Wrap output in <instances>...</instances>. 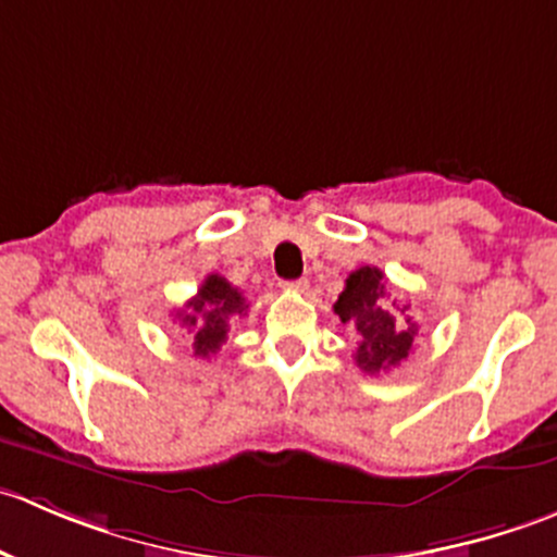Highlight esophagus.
<instances>
[{"label":"esophagus","mask_w":557,"mask_h":557,"mask_svg":"<svg viewBox=\"0 0 557 557\" xmlns=\"http://www.w3.org/2000/svg\"><path fill=\"white\" fill-rule=\"evenodd\" d=\"M285 290H307L310 285H307V280H288V283H283Z\"/></svg>","instance_id":"obj_1"}]
</instances>
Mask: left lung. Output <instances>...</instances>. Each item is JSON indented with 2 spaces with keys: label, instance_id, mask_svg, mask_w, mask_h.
<instances>
[{
  "label": "left lung",
  "instance_id": "1",
  "mask_svg": "<svg viewBox=\"0 0 557 557\" xmlns=\"http://www.w3.org/2000/svg\"><path fill=\"white\" fill-rule=\"evenodd\" d=\"M334 312L339 314L342 323L356 325L361 336L356 347V363L369 374L398 367L418 342V325L409 318L401 323L387 310L385 280L377 267H361L345 280V290L336 299ZM398 312L404 314L407 307Z\"/></svg>",
  "mask_w": 557,
  "mask_h": 557
}]
</instances>
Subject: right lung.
Masks as SVG:
<instances>
[{
    "instance_id": "right-lung-1",
    "label": "right lung",
    "mask_w": 557,
    "mask_h": 557,
    "mask_svg": "<svg viewBox=\"0 0 557 557\" xmlns=\"http://www.w3.org/2000/svg\"><path fill=\"white\" fill-rule=\"evenodd\" d=\"M247 312V301L243 290L234 288L221 274H210L201 283L199 294L177 312L180 323L194 334V356L210 358L212 352L221 350L228 334V320L234 314Z\"/></svg>"
}]
</instances>
